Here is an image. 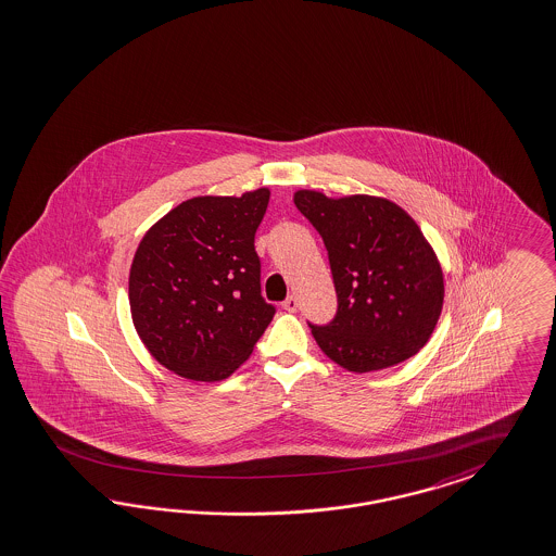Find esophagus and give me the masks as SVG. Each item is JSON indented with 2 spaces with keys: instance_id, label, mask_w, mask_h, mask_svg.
I'll use <instances>...</instances> for the list:
<instances>
[{
  "instance_id": "34e87169",
  "label": "esophagus",
  "mask_w": 556,
  "mask_h": 556,
  "mask_svg": "<svg viewBox=\"0 0 556 556\" xmlns=\"http://www.w3.org/2000/svg\"><path fill=\"white\" fill-rule=\"evenodd\" d=\"M282 307H285V311H288V313H294V311L299 308V301H296V296H288L287 301L282 303Z\"/></svg>"
}]
</instances>
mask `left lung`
Masks as SVG:
<instances>
[{
  "label": "left lung",
  "instance_id": "8db88e82",
  "mask_svg": "<svg viewBox=\"0 0 556 556\" xmlns=\"http://www.w3.org/2000/svg\"><path fill=\"white\" fill-rule=\"evenodd\" d=\"M294 206L321 235L338 294L328 326L308 324L324 354L352 372L388 369L422 349L443 308V269L422 230L375 195L299 189Z\"/></svg>",
  "mask_w": 556,
  "mask_h": 556
}]
</instances>
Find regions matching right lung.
<instances>
[{"mask_svg":"<svg viewBox=\"0 0 556 556\" xmlns=\"http://www.w3.org/2000/svg\"><path fill=\"white\" fill-rule=\"evenodd\" d=\"M268 202V187L191 198L140 241L129 269L131 319L166 369L227 379L268 328L276 308L262 296L253 245Z\"/></svg>","mask_w":556,"mask_h":556,"instance_id":"right-lung-1","label":"right lung"}]
</instances>
